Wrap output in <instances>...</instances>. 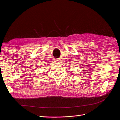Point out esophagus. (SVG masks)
Wrapping results in <instances>:
<instances>
[{
  "mask_svg": "<svg viewBox=\"0 0 120 120\" xmlns=\"http://www.w3.org/2000/svg\"><path fill=\"white\" fill-rule=\"evenodd\" d=\"M55 60L56 61H59V60H60L59 59H55Z\"/></svg>",
  "mask_w": 120,
  "mask_h": 120,
  "instance_id": "obj_1",
  "label": "esophagus"
}]
</instances>
